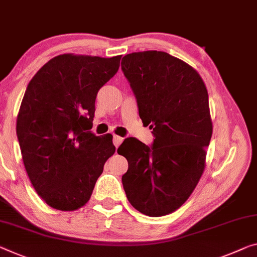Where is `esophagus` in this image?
Here are the masks:
<instances>
[{"mask_svg": "<svg viewBox=\"0 0 257 257\" xmlns=\"http://www.w3.org/2000/svg\"><path fill=\"white\" fill-rule=\"evenodd\" d=\"M122 141H123V138H122V137L116 136V135L113 136V144L115 145V148H117V146H119L122 143Z\"/></svg>", "mask_w": 257, "mask_h": 257, "instance_id": "34e87169", "label": "esophagus"}]
</instances>
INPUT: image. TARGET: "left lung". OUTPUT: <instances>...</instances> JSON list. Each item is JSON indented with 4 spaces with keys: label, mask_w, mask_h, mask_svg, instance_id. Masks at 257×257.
I'll return each instance as SVG.
<instances>
[{
    "label": "left lung",
    "mask_w": 257,
    "mask_h": 257,
    "mask_svg": "<svg viewBox=\"0 0 257 257\" xmlns=\"http://www.w3.org/2000/svg\"><path fill=\"white\" fill-rule=\"evenodd\" d=\"M121 68L156 137L151 146L125 138L117 149L128 160L122 184L134 208L165 216L189 199L205 170L213 134L208 92L193 67L164 51L133 52Z\"/></svg>",
    "instance_id": "left-lung-1"
}]
</instances>
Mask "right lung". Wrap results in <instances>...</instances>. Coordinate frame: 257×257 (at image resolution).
I'll return each mask as SVG.
<instances>
[{
    "label": "right lung",
    "mask_w": 257,
    "mask_h": 257,
    "mask_svg": "<svg viewBox=\"0 0 257 257\" xmlns=\"http://www.w3.org/2000/svg\"><path fill=\"white\" fill-rule=\"evenodd\" d=\"M120 59L59 55L27 85L17 116L18 142L32 185L52 208L84 206L115 152L111 134L100 137L90 129L97 92L115 75Z\"/></svg>",
    "instance_id": "1"
}]
</instances>
